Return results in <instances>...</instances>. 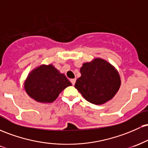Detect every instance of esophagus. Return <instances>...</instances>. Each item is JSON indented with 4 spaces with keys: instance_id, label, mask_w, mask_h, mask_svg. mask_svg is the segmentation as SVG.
I'll return each mask as SVG.
<instances>
[{
    "instance_id": "obj_1",
    "label": "esophagus",
    "mask_w": 148,
    "mask_h": 148,
    "mask_svg": "<svg viewBox=\"0 0 148 148\" xmlns=\"http://www.w3.org/2000/svg\"><path fill=\"white\" fill-rule=\"evenodd\" d=\"M70 81H71V83H72V84L73 85V86H74V84H75V82H76V79H72L70 80Z\"/></svg>"
}]
</instances>
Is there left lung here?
I'll return each instance as SVG.
<instances>
[{
  "mask_svg": "<svg viewBox=\"0 0 148 148\" xmlns=\"http://www.w3.org/2000/svg\"><path fill=\"white\" fill-rule=\"evenodd\" d=\"M81 77L75 88L85 99L96 105L103 104L115 95L121 81L117 69L106 60L95 58L80 69Z\"/></svg>",
  "mask_w": 148,
  "mask_h": 148,
  "instance_id": "1",
  "label": "left lung"
}]
</instances>
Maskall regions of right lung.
Here are the masks:
<instances>
[{"instance_id": "right-lung-1", "label": "right lung", "mask_w": 148, "mask_h": 148, "mask_svg": "<svg viewBox=\"0 0 148 148\" xmlns=\"http://www.w3.org/2000/svg\"><path fill=\"white\" fill-rule=\"evenodd\" d=\"M72 86L65 75L61 74L52 64H42L28 75L24 84L27 94L35 101L51 103L59 94Z\"/></svg>"}]
</instances>
